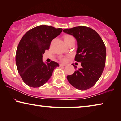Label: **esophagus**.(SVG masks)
<instances>
[{"label":"esophagus","instance_id":"1","mask_svg":"<svg viewBox=\"0 0 121 121\" xmlns=\"http://www.w3.org/2000/svg\"><path fill=\"white\" fill-rule=\"evenodd\" d=\"M59 65L60 66V67H62V66H65L66 65L65 64H63V63H60V64H59Z\"/></svg>","mask_w":121,"mask_h":121}]
</instances>
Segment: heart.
I'll return each instance as SVG.
<instances>
[{
	"mask_svg": "<svg viewBox=\"0 0 121 121\" xmlns=\"http://www.w3.org/2000/svg\"><path fill=\"white\" fill-rule=\"evenodd\" d=\"M73 39H74V37H73L72 36L69 35H65L64 36V42H65L66 44H67L68 43L70 42V41ZM62 60L64 61V62H65V61H66V58H63Z\"/></svg>",
	"mask_w": 121,
	"mask_h": 121,
	"instance_id": "obj_1",
	"label": "heart"
}]
</instances>
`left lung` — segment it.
<instances>
[{"mask_svg": "<svg viewBox=\"0 0 121 121\" xmlns=\"http://www.w3.org/2000/svg\"><path fill=\"white\" fill-rule=\"evenodd\" d=\"M77 41L78 48L75 60L81 63L82 67L72 75H68V80L73 86L80 90L92 87L99 80L105 66L106 50L100 35L93 29L86 26H77L63 30Z\"/></svg>", "mask_w": 121, "mask_h": 121, "instance_id": "8db88e82", "label": "left lung"}]
</instances>
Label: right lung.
<instances>
[{"mask_svg":"<svg viewBox=\"0 0 121 121\" xmlns=\"http://www.w3.org/2000/svg\"><path fill=\"white\" fill-rule=\"evenodd\" d=\"M62 29L40 25L27 31L18 44L16 64L18 72L26 85L32 87L42 86L49 80L59 64L54 61L45 63L42 55L51 41L62 32Z\"/></svg>","mask_w":121,"mask_h":121,"instance_id":"add662e5","label":"right lung"}]
</instances>
